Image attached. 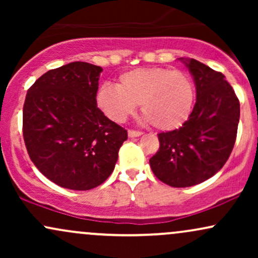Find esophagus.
I'll return each mask as SVG.
<instances>
[{
  "instance_id": "34e87169",
  "label": "esophagus",
  "mask_w": 258,
  "mask_h": 258,
  "mask_svg": "<svg viewBox=\"0 0 258 258\" xmlns=\"http://www.w3.org/2000/svg\"><path fill=\"white\" fill-rule=\"evenodd\" d=\"M143 135V132L141 131H135V130H128V137L130 138H135V137H139V136Z\"/></svg>"
}]
</instances>
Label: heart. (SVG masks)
<instances>
[{"mask_svg":"<svg viewBox=\"0 0 258 258\" xmlns=\"http://www.w3.org/2000/svg\"><path fill=\"white\" fill-rule=\"evenodd\" d=\"M195 85L189 74L170 68H138L121 74L116 85L104 84L96 96L97 105L114 122H122L141 103L150 125L173 131L190 117Z\"/></svg>","mask_w":258,"mask_h":258,"instance_id":"1","label":"heart"}]
</instances>
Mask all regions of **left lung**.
<instances>
[{
  "mask_svg": "<svg viewBox=\"0 0 258 258\" xmlns=\"http://www.w3.org/2000/svg\"><path fill=\"white\" fill-rule=\"evenodd\" d=\"M193 76L197 102L179 128L159 133L160 148L149 160L161 182L185 188L211 178L223 167L238 132L240 104L222 73L195 59H183Z\"/></svg>",
  "mask_w": 258,
  "mask_h": 258,
  "instance_id": "left-lung-1",
  "label": "left lung"
}]
</instances>
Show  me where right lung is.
Segmentation results:
<instances>
[{
	"label": "right lung",
	"mask_w": 258,
	"mask_h": 258,
	"mask_svg": "<svg viewBox=\"0 0 258 258\" xmlns=\"http://www.w3.org/2000/svg\"><path fill=\"white\" fill-rule=\"evenodd\" d=\"M103 69L73 61L43 74L29 88L23 136L44 177L73 190H88L110 176L127 139L125 128L97 106Z\"/></svg>",
	"instance_id": "obj_1"
}]
</instances>
